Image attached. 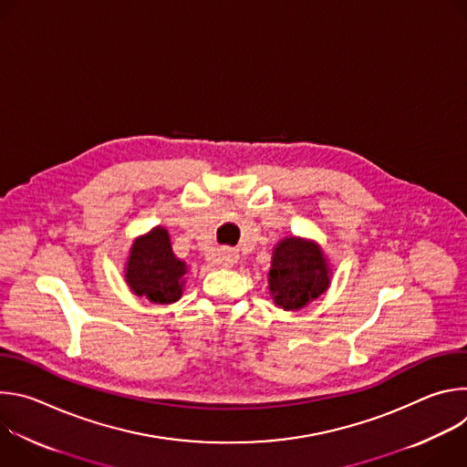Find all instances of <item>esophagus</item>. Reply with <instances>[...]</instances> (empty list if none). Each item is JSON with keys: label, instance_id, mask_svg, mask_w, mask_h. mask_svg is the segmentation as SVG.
I'll use <instances>...</instances> for the list:
<instances>
[{"label": "esophagus", "instance_id": "1", "mask_svg": "<svg viewBox=\"0 0 467 467\" xmlns=\"http://www.w3.org/2000/svg\"><path fill=\"white\" fill-rule=\"evenodd\" d=\"M238 258H240V254H238V251L233 249V247H222V249H218V251L211 256L213 264H214V265H220V268H233V265L238 262Z\"/></svg>", "mask_w": 467, "mask_h": 467}]
</instances>
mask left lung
Segmentation results:
<instances>
[{
    "label": "left lung",
    "instance_id": "1",
    "mask_svg": "<svg viewBox=\"0 0 467 467\" xmlns=\"http://www.w3.org/2000/svg\"><path fill=\"white\" fill-rule=\"evenodd\" d=\"M330 275L328 262L316 242L288 236L274 249L268 288L279 308L301 310L328 288Z\"/></svg>",
    "mask_w": 467,
    "mask_h": 467
}]
</instances>
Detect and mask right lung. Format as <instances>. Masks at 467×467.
I'll return each instance as SVG.
<instances>
[{
    "mask_svg": "<svg viewBox=\"0 0 467 467\" xmlns=\"http://www.w3.org/2000/svg\"><path fill=\"white\" fill-rule=\"evenodd\" d=\"M186 272V262L173 254L168 231L155 227L132 242L125 262V283L139 297L170 305L181 299Z\"/></svg>",
    "mask_w": 467,
    "mask_h": 467,
    "instance_id": "1",
    "label": "right lung"
}]
</instances>
